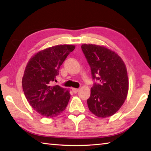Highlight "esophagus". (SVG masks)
I'll use <instances>...</instances> for the list:
<instances>
[{"mask_svg":"<svg viewBox=\"0 0 151 151\" xmlns=\"http://www.w3.org/2000/svg\"><path fill=\"white\" fill-rule=\"evenodd\" d=\"M72 91H73L74 93H77L78 91H79V89L78 88H72Z\"/></svg>","mask_w":151,"mask_h":151,"instance_id":"esophagus-1","label":"esophagus"}]
</instances>
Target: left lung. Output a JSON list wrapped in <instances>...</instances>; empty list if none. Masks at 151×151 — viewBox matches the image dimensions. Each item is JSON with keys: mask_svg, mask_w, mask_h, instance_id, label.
Returning a JSON list of instances; mask_svg holds the SVG:
<instances>
[{"mask_svg": "<svg viewBox=\"0 0 151 151\" xmlns=\"http://www.w3.org/2000/svg\"><path fill=\"white\" fill-rule=\"evenodd\" d=\"M81 48L91 67L93 78L100 81L91 88L87 101L89 110L98 117H110L119 110L127 97L126 65L115 51L103 45L83 44Z\"/></svg>", "mask_w": 151, "mask_h": 151, "instance_id": "1", "label": "left lung"}]
</instances>
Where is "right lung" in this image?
<instances>
[{
    "label": "right lung",
    "instance_id": "add662e5",
    "mask_svg": "<svg viewBox=\"0 0 151 151\" xmlns=\"http://www.w3.org/2000/svg\"><path fill=\"white\" fill-rule=\"evenodd\" d=\"M75 45H60L36 53L25 67L22 86L30 105L43 117L52 118L62 113L70 97L68 89L52 86L60 66Z\"/></svg>",
    "mask_w": 151,
    "mask_h": 151
}]
</instances>
